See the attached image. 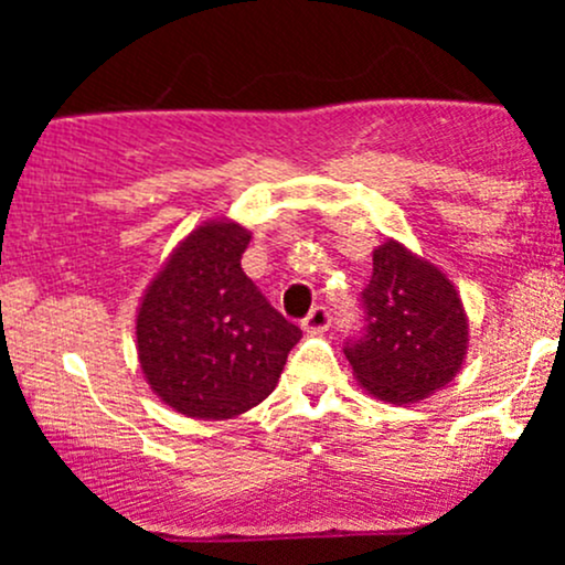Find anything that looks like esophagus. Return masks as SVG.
<instances>
[{"label":"esophagus","instance_id":"obj_1","mask_svg":"<svg viewBox=\"0 0 565 565\" xmlns=\"http://www.w3.org/2000/svg\"><path fill=\"white\" fill-rule=\"evenodd\" d=\"M329 327H332V313H329L327 305H316V308L302 319V329L310 334L327 332Z\"/></svg>","mask_w":565,"mask_h":565}]
</instances>
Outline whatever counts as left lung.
Returning a JSON list of instances; mask_svg holds the SVG:
<instances>
[{
    "label": "left lung",
    "instance_id": "obj_1",
    "mask_svg": "<svg viewBox=\"0 0 565 565\" xmlns=\"http://www.w3.org/2000/svg\"><path fill=\"white\" fill-rule=\"evenodd\" d=\"M359 305L364 323L345 337L342 350L369 393L393 404L423 401L459 372L468 319L457 289L436 265L395 242L382 244Z\"/></svg>",
    "mask_w": 565,
    "mask_h": 565
}]
</instances>
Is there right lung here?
I'll list each match as a JSON object with an SVG mask.
<instances>
[{
  "label": "right lung",
  "mask_w": 565,
  "mask_h": 565,
  "mask_svg": "<svg viewBox=\"0 0 565 565\" xmlns=\"http://www.w3.org/2000/svg\"><path fill=\"white\" fill-rule=\"evenodd\" d=\"M249 238L236 223L199 225L142 297L140 366L188 417L231 419L260 404L302 337L244 274Z\"/></svg>",
  "instance_id": "obj_1"
}]
</instances>
